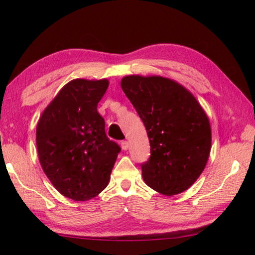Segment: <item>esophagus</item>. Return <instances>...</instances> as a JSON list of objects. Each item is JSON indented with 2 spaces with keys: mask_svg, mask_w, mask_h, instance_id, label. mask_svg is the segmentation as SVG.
<instances>
[{
  "mask_svg": "<svg viewBox=\"0 0 255 255\" xmlns=\"http://www.w3.org/2000/svg\"><path fill=\"white\" fill-rule=\"evenodd\" d=\"M122 147L124 150H127L129 148V143L127 140H123L122 141Z\"/></svg>",
  "mask_w": 255,
  "mask_h": 255,
  "instance_id": "obj_1",
  "label": "esophagus"
}]
</instances>
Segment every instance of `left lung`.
Returning <instances> with one entry per match:
<instances>
[{
    "mask_svg": "<svg viewBox=\"0 0 255 255\" xmlns=\"http://www.w3.org/2000/svg\"><path fill=\"white\" fill-rule=\"evenodd\" d=\"M122 89L149 138L150 156L140 164L145 183L165 196L183 192L209 157L211 130L205 111L187 89L165 77L129 75Z\"/></svg>",
    "mask_w": 255,
    "mask_h": 255,
    "instance_id": "1",
    "label": "left lung"
}]
</instances>
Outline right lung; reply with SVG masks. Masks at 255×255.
<instances>
[{"label":"right lung","instance_id":"add662e5","mask_svg":"<svg viewBox=\"0 0 255 255\" xmlns=\"http://www.w3.org/2000/svg\"><path fill=\"white\" fill-rule=\"evenodd\" d=\"M108 80L76 79L64 86L37 125V149L42 170L70 199L98 196L110 180L120 146L106 135L98 103Z\"/></svg>","mask_w":255,"mask_h":255}]
</instances>
